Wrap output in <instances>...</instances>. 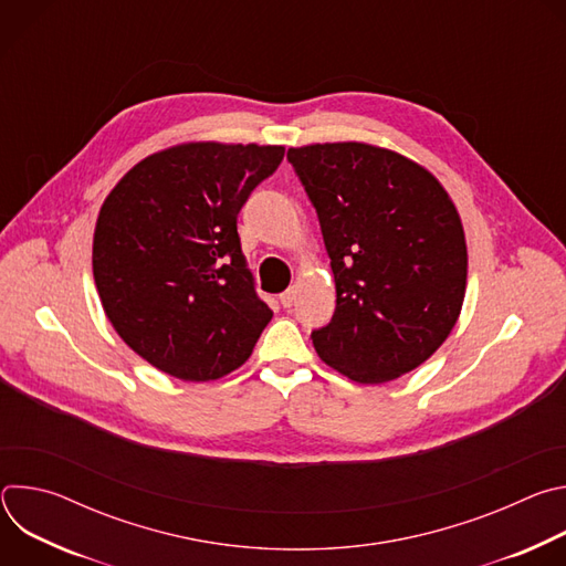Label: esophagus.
<instances>
[{"mask_svg":"<svg viewBox=\"0 0 566 566\" xmlns=\"http://www.w3.org/2000/svg\"><path fill=\"white\" fill-rule=\"evenodd\" d=\"M280 302H282V306L284 308H291L293 306V302H295V289L291 286V289H286L282 295H280Z\"/></svg>","mask_w":566,"mask_h":566,"instance_id":"34e87169","label":"esophagus"}]
</instances>
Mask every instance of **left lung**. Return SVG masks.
I'll use <instances>...</instances> for the list:
<instances>
[{
	"label": "left lung",
	"instance_id": "8db88e82",
	"mask_svg": "<svg viewBox=\"0 0 566 566\" xmlns=\"http://www.w3.org/2000/svg\"><path fill=\"white\" fill-rule=\"evenodd\" d=\"M336 280V311L311 334L317 356L363 385L426 363L450 336L468 275L465 237L443 186L367 143L291 147Z\"/></svg>",
	"mask_w": 566,
	"mask_h": 566
}]
</instances>
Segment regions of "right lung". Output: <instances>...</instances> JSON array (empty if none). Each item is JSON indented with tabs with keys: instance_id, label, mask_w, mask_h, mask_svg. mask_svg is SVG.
I'll list each match as a JSON object with an SVG mask.
<instances>
[{
	"instance_id": "add662e5",
	"label": "right lung",
	"mask_w": 566,
	"mask_h": 566,
	"mask_svg": "<svg viewBox=\"0 0 566 566\" xmlns=\"http://www.w3.org/2000/svg\"><path fill=\"white\" fill-rule=\"evenodd\" d=\"M282 145L186 143L136 164L105 199L94 280L116 334L181 380L244 365L273 311L241 253L237 214Z\"/></svg>"
}]
</instances>
